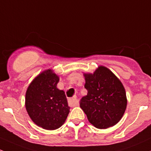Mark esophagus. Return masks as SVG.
I'll return each instance as SVG.
<instances>
[{"label":"esophagus","instance_id":"34e87169","mask_svg":"<svg viewBox=\"0 0 151 151\" xmlns=\"http://www.w3.org/2000/svg\"><path fill=\"white\" fill-rule=\"evenodd\" d=\"M68 104H69V106H76L78 105V101H77V97H73V98H69L68 100Z\"/></svg>","mask_w":151,"mask_h":151}]
</instances>
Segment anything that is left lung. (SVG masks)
I'll use <instances>...</instances> for the list:
<instances>
[{"mask_svg": "<svg viewBox=\"0 0 151 151\" xmlns=\"http://www.w3.org/2000/svg\"><path fill=\"white\" fill-rule=\"evenodd\" d=\"M87 96L80 100V108L90 123L98 129L116 124L127 108L126 92L121 81L105 66H100L93 74H84Z\"/></svg>", "mask_w": 151, "mask_h": 151, "instance_id": "left-lung-1", "label": "left lung"}]
</instances>
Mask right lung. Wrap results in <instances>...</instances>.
I'll return each instance as SVG.
<instances>
[{
	"label": "right lung",
	"instance_id": "1",
	"mask_svg": "<svg viewBox=\"0 0 151 151\" xmlns=\"http://www.w3.org/2000/svg\"><path fill=\"white\" fill-rule=\"evenodd\" d=\"M58 82L59 77L47 69L32 80L26 92L27 111L35 124L45 129L59 128L69 113L65 93L56 87Z\"/></svg>",
	"mask_w": 151,
	"mask_h": 151
}]
</instances>
